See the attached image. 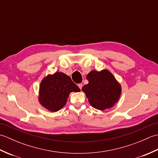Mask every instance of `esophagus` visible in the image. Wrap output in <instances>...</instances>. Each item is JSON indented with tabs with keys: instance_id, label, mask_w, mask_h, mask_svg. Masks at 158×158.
I'll list each match as a JSON object with an SVG mask.
<instances>
[{
	"instance_id": "esophagus-1",
	"label": "esophagus",
	"mask_w": 158,
	"mask_h": 158,
	"mask_svg": "<svg viewBox=\"0 0 158 158\" xmlns=\"http://www.w3.org/2000/svg\"><path fill=\"white\" fill-rule=\"evenodd\" d=\"M78 87L80 88V89L81 90L82 87H83V84H82V83H79V84H78Z\"/></svg>"
}]
</instances>
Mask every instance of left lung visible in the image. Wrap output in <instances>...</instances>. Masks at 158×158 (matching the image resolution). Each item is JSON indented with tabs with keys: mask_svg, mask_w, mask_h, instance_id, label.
<instances>
[{
	"mask_svg": "<svg viewBox=\"0 0 158 158\" xmlns=\"http://www.w3.org/2000/svg\"><path fill=\"white\" fill-rule=\"evenodd\" d=\"M88 84L82 88L94 108L105 110L113 106L121 94V86L109 71L92 70L87 75Z\"/></svg>",
	"mask_w": 158,
	"mask_h": 158,
	"instance_id": "8db88e82",
	"label": "left lung"
}]
</instances>
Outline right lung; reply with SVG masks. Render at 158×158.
Listing matches in <instances>:
<instances>
[{"label":"right lung","instance_id":"right-lung-1","mask_svg":"<svg viewBox=\"0 0 158 158\" xmlns=\"http://www.w3.org/2000/svg\"><path fill=\"white\" fill-rule=\"evenodd\" d=\"M71 92H80V89L70 77L57 72L43 79L40 85L39 102L50 111H58L66 105Z\"/></svg>","mask_w":158,"mask_h":158}]
</instances>
